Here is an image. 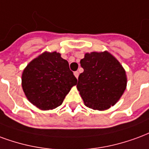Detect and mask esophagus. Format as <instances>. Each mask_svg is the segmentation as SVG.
Instances as JSON below:
<instances>
[{"label": "esophagus", "mask_w": 149, "mask_h": 149, "mask_svg": "<svg viewBox=\"0 0 149 149\" xmlns=\"http://www.w3.org/2000/svg\"><path fill=\"white\" fill-rule=\"evenodd\" d=\"M74 76L76 77V79H78V78H79V73L78 72V71H74Z\"/></svg>", "instance_id": "1"}]
</instances>
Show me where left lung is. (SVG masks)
<instances>
[{
	"instance_id": "8db88e82",
	"label": "left lung",
	"mask_w": 149,
	"mask_h": 149,
	"mask_svg": "<svg viewBox=\"0 0 149 149\" xmlns=\"http://www.w3.org/2000/svg\"><path fill=\"white\" fill-rule=\"evenodd\" d=\"M84 71L79 74L77 88L86 106L105 110L120 99L126 88L122 66L109 52L86 53L80 61Z\"/></svg>"
}]
</instances>
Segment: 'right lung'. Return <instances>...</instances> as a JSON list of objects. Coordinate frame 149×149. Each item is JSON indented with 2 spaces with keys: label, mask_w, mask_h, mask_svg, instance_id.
<instances>
[{
  "label": "right lung",
  "mask_w": 149,
  "mask_h": 149,
  "mask_svg": "<svg viewBox=\"0 0 149 149\" xmlns=\"http://www.w3.org/2000/svg\"><path fill=\"white\" fill-rule=\"evenodd\" d=\"M77 81L68 62L55 52H44L33 59L22 74V87L26 97L43 110L61 106Z\"/></svg>",
  "instance_id": "right-lung-1"
}]
</instances>
